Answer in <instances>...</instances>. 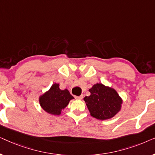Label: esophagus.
<instances>
[{
	"label": "esophagus",
	"mask_w": 155,
	"mask_h": 155,
	"mask_svg": "<svg viewBox=\"0 0 155 155\" xmlns=\"http://www.w3.org/2000/svg\"><path fill=\"white\" fill-rule=\"evenodd\" d=\"M75 97L78 99H82V97H83V96H82V95H80V96H75Z\"/></svg>",
	"instance_id": "esophagus-1"
}]
</instances>
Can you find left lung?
Segmentation results:
<instances>
[{
	"instance_id": "1",
	"label": "left lung",
	"mask_w": 155,
	"mask_h": 155,
	"mask_svg": "<svg viewBox=\"0 0 155 155\" xmlns=\"http://www.w3.org/2000/svg\"><path fill=\"white\" fill-rule=\"evenodd\" d=\"M90 95L85 97L84 101L90 115L99 120H107L114 117L121 109L123 103L114 89L97 83L89 90Z\"/></svg>"
}]
</instances>
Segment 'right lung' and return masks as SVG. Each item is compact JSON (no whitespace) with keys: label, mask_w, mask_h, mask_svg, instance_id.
<instances>
[{"label":"right lung","mask_w":155,"mask_h":155,"mask_svg":"<svg viewBox=\"0 0 155 155\" xmlns=\"http://www.w3.org/2000/svg\"><path fill=\"white\" fill-rule=\"evenodd\" d=\"M73 99L74 97L70 94L67 89L61 90L59 84L54 83L49 90L40 96L39 100L40 106L46 112L52 115L58 116Z\"/></svg>","instance_id":"1"}]
</instances>
